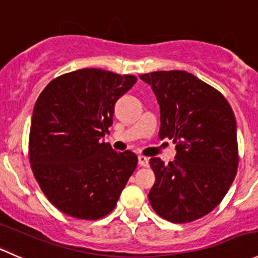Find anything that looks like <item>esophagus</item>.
I'll use <instances>...</instances> for the list:
<instances>
[{
  "instance_id": "1",
  "label": "esophagus",
  "mask_w": 258,
  "mask_h": 258,
  "mask_svg": "<svg viewBox=\"0 0 258 258\" xmlns=\"http://www.w3.org/2000/svg\"><path fill=\"white\" fill-rule=\"evenodd\" d=\"M138 163H139V165H142V167H148V165H149V159H148L147 157H144V155H139V157H138Z\"/></svg>"
}]
</instances>
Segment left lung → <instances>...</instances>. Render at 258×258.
Returning <instances> with one entry per match:
<instances>
[{
	"label": "left lung",
	"mask_w": 258,
	"mask_h": 258,
	"mask_svg": "<svg viewBox=\"0 0 258 258\" xmlns=\"http://www.w3.org/2000/svg\"><path fill=\"white\" fill-rule=\"evenodd\" d=\"M139 78L157 96L159 138L173 139L177 149L167 165L150 158L155 183L148 198L167 221L192 222L219 205L236 177L234 114L219 91L187 71H154Z\"/></svg>",
	"instance_id": "obj_1"
}]
</instances>
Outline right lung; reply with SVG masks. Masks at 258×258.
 Wrapping results in <instances>:
<instances>
[{"instance_id": "1", "label": "right lung", "mask_w": 258, "mask_h": 258, "mask_svg": "<svg viewBox=\"0 0 258 258\" xmlns=\"http://www.w3.org/2000/svg\"><path fill=\"white\" fill-rule=\"evenodd\" d=\"M133 75L81 69L53 79L40 94L31 119L29 157L47 200L65 215L98 219L115 207L138 164L103 140L118 99Z\"/></svg>"}]
</instances>
